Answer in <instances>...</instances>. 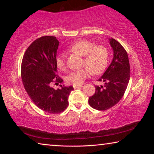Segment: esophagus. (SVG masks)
I'll return each mask as SVG.
<instances>
[{"label":"esophagus","instance_id":"obj_1","mask_svg":"<svg viewBox=\"0 0 154 154\" xmlns=\"http://www.w3.org/2000/svg\"><path fill=\"white\" fill-rule=\"evenodd\" d=\"M74 89H79V88H82V85H78V86H73Z\"/></svg>","mask_w":154,"mask_h":154}]
</instances>
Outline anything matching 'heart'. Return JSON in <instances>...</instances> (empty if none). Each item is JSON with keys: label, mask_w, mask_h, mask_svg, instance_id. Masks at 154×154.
Listing matches in <instances>:
<instances>
[{"label": "heart", "mask_w": 154, "mask_h": 154, "mask_svg": "<svg viewBox=\"0 0 154 154\" xmlns=\"http://www.w3.org/2000/svg\"><path fill=\"white\" fill-rule=\"evenodd\" d=\"M69 50L83 56L82 66L79 71H72L66 77L68 84L74 86L81 85L92 72L100 74L105 71L109 61V51L105 47L96 45L92 41L82 39L69 46ZM56 63L59 69H66V56L63 54L57 55Z\"/></svg>", "instance_id": "b5f03b06"}]
</instances>
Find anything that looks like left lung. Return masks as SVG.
Masks as SVG:
<instances>
[{"label": "left lung", "instance_id": "obj_1", "mask_svg": "<svg viewBox=\"0 0 154 154\" xmlns=\"http://www.w3.org/2000/svg\"><path fill=\"white\" fill-rule=\"evenodd\" d=\"M113 50V59L99 82L105 85H96V92L89 98V105L99 111H105L116 105L125 93L128 84L130 68L128 56L120 43L114 38L109 39Z\"/></svg>", "mask_w": 154, "mask_h": 154}]
</instances>
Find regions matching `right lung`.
Returning <instances> with one entry per match:
<instances>
[{"mask_svg":"<svg viewBox=\"0 0 154 154\" xmlns=\"http://www.w3.org/2000/svg\"><path fill=\"white\" fill-rule=\"evenodd\" d=\"M59 41L56 36H43L34 41L24 54L21 76L26 91L32 102L45 112L60 113L69 105L68 98L73 87L55 90L53 83L63 82L57 74L56 63Z\"/></svg>","mask_w":154,"mask_h":154,"instance_id":"1","label":"right lung"}]
</instances>
